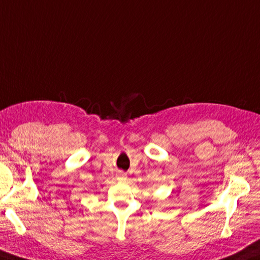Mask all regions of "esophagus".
<instances>
[{
	"label": "esophagus",
	"mask_w": 260,
	"mask_h": 260,
	"mask_svg": "<svg viewBox=\"0 0 260 260\" xmlns=\"http://www.w3.org/2000/svg\"><path fill=\"white\" fill-rule=\"evenodd\" d=\"M117 178L119 179V181H125V179H126V173L119 171V172L117 173Z\"/></svg>",
	"instance_id": "obj_1"
}]
</instances>
